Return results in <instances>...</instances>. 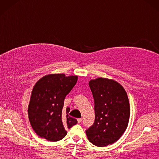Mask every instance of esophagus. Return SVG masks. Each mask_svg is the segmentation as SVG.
I'll return each mask as SVG.
<instances>
[{
  "label": "esophagus",
  "mask_w": 159,
  "mask_h": 159,
  "mask_svg": "<svg viewBox=\"0 0 159 159\" xmlns=\"http://www.w3.org/2000/svg\"><path fill=\"white\" fill-rule=\"evenodd\" d=\"M78 121V123H80L82 121V118H79V119H77Z\"/></svg>",
  "instance_id": "esophagus-1"
}]
</instances>
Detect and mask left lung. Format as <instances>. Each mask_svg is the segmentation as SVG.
Segmentation results:
<instances>
[{
    "label": "left lung",
    "mask_w": 159,
    "mask_h": 159,
    "mask_svg": "<svg viewBox=\"0 0 159 159\" xmlns=\"http://www.w3.org/2000/svg\"><path fill=\"white\" fill-rule=\"evenodd\" d=\"M89 85L94 100L95 121L86 130L87 139L98 147L112 144L126 130L130 117L127 93L113 79L97 78Z\"/></svg>",
    "instance_id": "8db88e82"
}]
</instances>
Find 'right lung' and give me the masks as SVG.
I'll list each match as a JSON object with an SVG mask.
<instances>
[{"label":"right lung","instance_id":"right-lung-1","mask_svg":"<svg viewBox=\"0 0 159 159\" xmlns=\"http://www.w3.org/2000/svg\"><path fill=\"white\" fill-rule=\"evenodd\" d=\"M77 76L50 74L41 78L33 87L28 107V116L33 130L50 141L66 137V128L77 120L68 116L70 109H63L64 99L76 85Z\"/></svg>","mask_w":159,"mask_h":159}]
</instances>
